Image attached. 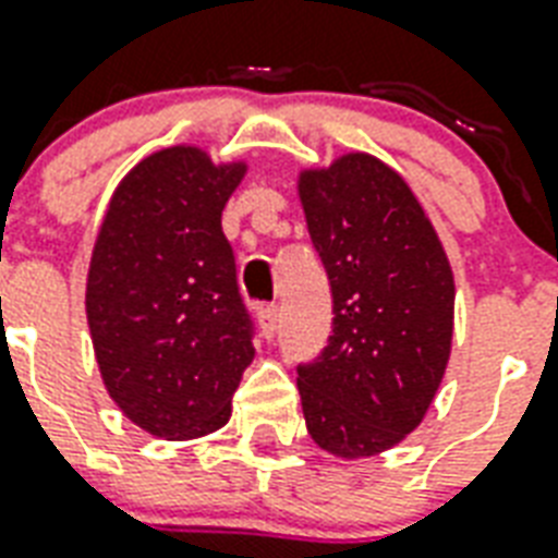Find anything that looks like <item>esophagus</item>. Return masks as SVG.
Returning <instances> with one entry per match:
<instances>
[{
	"mask_svg": "<svg viewBox=\"0 0 558 558\" xmlns=\"http://www.w3.org/2000/svg\"><path fill=\"white\" fill-rule=\"evenodd\" d=\"M260 330H263V336H266V339H271V336H275V330H278V310L275 307H266V310H260Z\"/></svg>",
	"mask_w": 558,
	"mask_h": 558,
	"instance_id": "esophagus-1",
	"label": "esophagus"
}]
</instances>
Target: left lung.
Masks as SVG:
<instances>
[{
	"label": "left lung",
	"instance_id": "left-lung-1",
	"mask_svg": "<svg viewBox=\"0 0 558 558\" xmlns=\"http://www.w3.org/2000/svg\"><path fill=\"white\" fill-rule=\"evenodd\" d=\"M313 248L330 280L333 333L298 365L318 448L363 459L395 448L430 410L453 339V271L395 169L354 151L298 178Z\"/></svg>",
	"mask_w": 558,
	"mask_h": 558
}]
</instances>
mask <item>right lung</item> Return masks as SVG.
Masks as SVG:
<instances>
[{"mask_svg":"<svg viewBox=\"0 0 558 558\" xmlns=\"http://www.w3.org/2000/svg\"><path fill=\"white\" fill-rule=\"evenodd\" d=\"M245 163L172 146L117 186L87 271V325L105 389L137 427L198 439L231 418L254 360L222 210Z\"/></svg>","mask_w":558,"mask_h":558,"instance_id":"add662e5","label":"right lung"}]
</instances>
